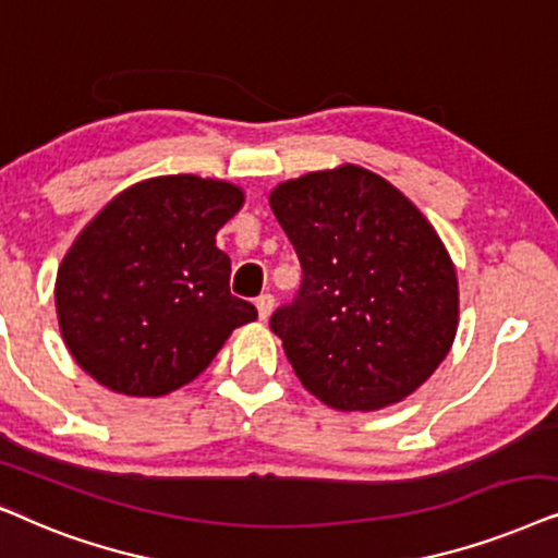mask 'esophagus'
Instances as JSON below:
<instances>
[{
  "mask_svg": "<svg viewBox=\"0 0 558 558\" xmlns=\"http://www.w3.org/2000/svg\"><path fill=\"white\" fill-rule=\"evenodd\" d=\"M255 306H257V316H259V322H267V316L272 314L275 299H272L270 293H265V295H259V299L255 301Z\"/></svg>",
  "mask_w": 558,
  "mask_h": 558,
  "instance_id": "esophagus-1",
  "label": "esophagus"
}]
</instances>
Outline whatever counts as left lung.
Here are the masks:
<instances>
[{
  "mask_svg": "<svg viewBox=\"0 0 558 558\" xmlns=\"http://www.w3.org/2000/svg\"><path fill=\"white\" fill-rule=\"evenodd\" d=\"M270 209L303 270L270 329L303 388L337 411H377L418 390L459 324L454 263L428 219L360 166L280 183Z\"/></svg>",
  "mask_w": 558,
  "mask_h": 558,
  "instance_id": "8db88e82",
  "label": "left lung"
}]
</instances>
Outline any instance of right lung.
Segmentation results:
<instances>
[{"mask_svg": "<svg viewBox=\"0 0 558 558\" xmlns=\"http://www.w3.org/2000/svg\"><path fill=\"white\" fill-rule=\"evenodd\" d=\"M242 204L240 185L158 175L88 221L56 278L58 324L84 373L122 396H168L255 322V306L229 293L232 263L217 247Z\"/></svg>", "mask_w": 558, "mask_h": 558, "instance_id": "obj_1", "label": "right lung"}]
</instances>
